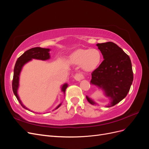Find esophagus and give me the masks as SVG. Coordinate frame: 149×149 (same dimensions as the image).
<instances>
[{
    "mask_svg": "<svg viewBox=\"0 0 149 149\" xmlns=\"http://www.w3.org/2000/svg\"><path fill=\"white\" fill-rule=\"evenodd\" d=\"M74 78L76 81H79L83 78V75L80 73H76L74 74Z\"/></svg>",
    "mask_w": 149,
    "mask_h": 149,
    "instance_id": "obj_1",
    "label": "esophagus"
}]
</instances>
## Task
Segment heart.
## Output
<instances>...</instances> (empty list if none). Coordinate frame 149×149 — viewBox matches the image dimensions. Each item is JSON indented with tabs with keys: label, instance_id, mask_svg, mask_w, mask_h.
I'll return each mask as SVG.
<instances>
[{
	"label": "heart",
	"instance_id": "1",
	"mask_svg": "<svg viewBox=\"0 0 149 149\" xmlns=\"http://www.w3.org/2000/svg\"><path fill=\"white\" fill-rule=\"evenodd\" d=\"M101 53L97 49H78L71 54L70 60L73 63L81 65L85 71H91L100 65Z\"/></svg>",
	"mask_w": 149,
	"mask_h": 149
}]
</instances>
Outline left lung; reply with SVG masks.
I'll list each match as a JSON object with an SVG mask.
<instances>
[{
    "label": "left lung",
    "instance_id": "8db88e82",
    "mask_svg": "<svg viewBox=\"0 0 149 149\" xmlns=\"http://www.w3.org/2000/svg\"><path fill=\"white\" fill-rule=\"evenodd\" d=\"M104 60L94 70L91 83L101 88L111 100L107 107L114 106L127 96L133 81L132 63L129 55L113 42L97 43ZM88 101L94 102L86 96Z\"/></svg>",
    "mask_w": 149,
    "mask_h": 149
}]
</instances>
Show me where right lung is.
Listing matches in <instances>:
<instances>
[{
  "instance_id": "1",
  "label": "right lung",
  "mask_w": 149,
  "mask_h": 149,
  "mask_svg": "<svg viewBox=\"0 0 149 149\" xmlns=\"http://www.w3.org/2000/svg\"><path fill=\"white\" fill-rule=\"evenodd\" d=\"M50 49L48 48H40V47H35V48H32L30 49H28L27 51H26L24 52V54L18 58L16 63L14 67V70H13V80H12V90L13 92L14 93L15 96H16L17 100L19 101L20 104L21 106L25 108L26 109H28L27 108L25 107V106L22 103L20 98L18 96L17 94V90L18 88H19V76H20V73L21 72L22 68L23 66L26 63L29 62V61L31 60L32 59H37V60H47L49 59L50 58V56H49V52ZM68 86L67 83L64 84L63 85V86L61 88V91L65 94V91L66 89ZM61 104H60L58 105L56 109H58L61 106Z\"/></svg>"
}]
</instances>
